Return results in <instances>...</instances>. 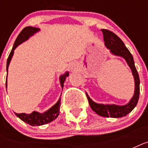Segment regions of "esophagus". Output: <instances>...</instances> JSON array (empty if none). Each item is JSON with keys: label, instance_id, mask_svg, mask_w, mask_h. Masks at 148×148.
<instances>
[{"label": "esophagus", "instance_id": "esophagus-1", "mask_svg": "<svg viewBox=\"0 0 148 148\" xmlns=\"http://www.w3.org/2000/svg\"><path fill=\"white\" fill-rule=\"evenodd\" d=\"M77 67H78V65L77 64V63H72L70 66V69L72 71H75L77 70Z\"/></svg>", "mask_w": 148, "mask_h": 148}]
</instances>
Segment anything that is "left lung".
Masks as SVG:
<instances>
[{
	"label": "left lung",
	"instance_id": "obj_1",
	"mask_svg": "<svg viewBox=\"0 0 148 148\" xmlns=\"http://www.w3.org/2000/svg\"><path fill=\"white\" fill-rule=\"evenodd\" d=\"M103 35L104 45L108 49L110 50V53L113 55L118 56L124 58L129 67L131 68L134 80V93L133 97L129 101V102L124 105H117V104H104V103H96L90 98L86 93L88 102L90 108L95 113L102 117H114L118 118L128 114L135 108L138 103L139 95H140V78L136 69L134 58L131 52L124 45V42L117 37L115 34L111 31L102 29L101 30Z\"/></svg>",
	"mask_w": 148,
	"mask_h": 148
}]
</instances>
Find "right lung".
Segmentation results:
<instances>
[{"instance_id":"add662e5","label":"right lung","mask_w":148,"mask_h":148,"mask_svg":"<svg viewBox=\"0 0 148 148\" xmlns=\"http://www.w3.org/2000/svg\"><path fill=\"white\" fill-rule=\"evenodd\" d=\"M38 31H40V28L34 27H24L21 31V32L19 34V35L17 36V39L15 40L13 48L10 51L9 57L7 60V72L8 71V67L10 64V60L12 59V57L14 53V50L19 46L21 44H22L27 40H28L29 38L31 36L34 35ZM69 76V72L66 71L64 74H61L59 77L60 79V84L61 86V88H64V83L67 77ZM7 81H8V76L6 79V88H7ZM60 97L58 101V102L49 108L48 110L45 111L44 113H40L38 111H33L31 114H25V113H21V114H17L15 113L17 117H19L20 119L23 121L27 124H30L31 126H40L44 125L47 123L53 121V120H55L60 113Z\"/></svg>"}]
</instances>
